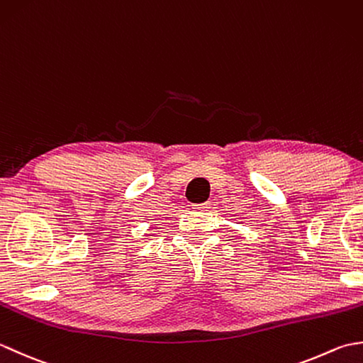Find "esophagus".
I'll return each instance as SVG.
<instances>
[{
	"instance_id": "34e87169",
	"label": "esophagus",
	"mask_w": 363,
	"mask_h": 363,
	"mask_svg": "<svg viewBox=\"0 0 363 363\" xmlns=\"http://www.w3.org/2000/svg\"><path fill=\"white\" fill-rule=\"evenodd\" d=\"M211 207H212L211 201H207V203H201V204H195L194 209H195V211H209Z\"/></svg>"
}]
</instances>
